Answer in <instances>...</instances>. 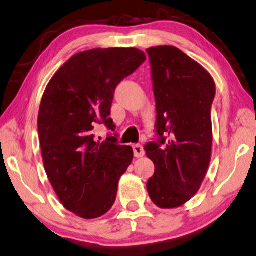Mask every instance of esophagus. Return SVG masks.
Wrapping results in <instances>:
<instances>
[{"instance_id":"34e87169","label":"esophagus","mask_w":256,"mask_h":256,"mask_svg":"<svg viewBox=\"0 0 256 256\" xmlns=\"http://www.w3.org/2000/svg\"><path fill=\"white\" fill-rule=\"evenodd\" d=\"M133 153H134L136 158H142L145 154V150H144V147L142 145L136 144V145H133Z\"/></svg>"}]
</instances>
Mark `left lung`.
<instances>
[{
  "instance_id": "obj_1",
  "label": "left lung",
  "mask_w": 256,
  "mask_h": 256,
  "mask_svg": "<svg viewBox=\"0 0 256 256\" xmlns=\"http://www.w3.org/2000/svg\"><path fill=\"white\" fill-rule=\"evenodd\" d=\"M146 51L159 136L158 142L145 146L147 158L156 166L147 192L156 206L175 208L196 195L210 164L216 84L203 66L175 46Z\"/></svg>"
}]
</instances>
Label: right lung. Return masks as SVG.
<instances>
[{
    "mask_svg": "<svg viewBox=\"0 0 256 256\" xmlns=\"http://www.w3.org/2000/svg\"><path fill=\"white\" fill-rule=\"evenodd\" d=\"M145 60L134 48L76 53L45 89L38 114L42 162L61 204L78 217L106 214L132 164L131 146L118 145L116 136L96 142L94 133L100 124L114 131L109 116L114 89Z\"/></svg>",
    "mask_w": 256,
    "mask_h": 256,
    "instance_id": "obj_1",
    "label": "right lung"
}]
</instances>
